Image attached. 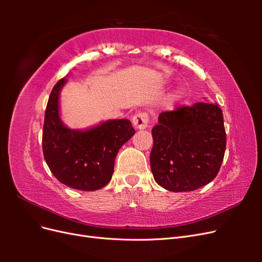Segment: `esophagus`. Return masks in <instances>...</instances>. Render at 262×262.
Instances as JSON below:
<instances>
[{
    "label": "esophagus",
    "instance_id": "esophagus-1",
    "mask_svg": "<svg viewBox=\"0 0 262 262\" xmlns=\"http://www.w3.org/2000/svg\"><path fill=\"white\" fill-rule=\"evenodd\" d=\"M148 120H149L148 115L146 113H139L132 118L133 125L136 126L137 129H140V130H143V129L147 128Z\"/></svg>",
    "mask_w": 262,
    "mask_h": 262
}]
</instances>
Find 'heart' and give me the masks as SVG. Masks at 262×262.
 <instances>
[{"mask_svg":"<svg viewBox=\"0 0 262 262\" xmlns=\"http://www.w3.org/2000/svg\"><path fill=\"white\" fill-rule=\"evenodd\" d=\"M181 95H182V92H181V91L175 92V93H173V95H172V99H173V100L179 99V98L181 97Z\"/></svg>","mask_w":262,"mask_h":262,"instance_id":"obj_1","label":"heart"}]
</instances>
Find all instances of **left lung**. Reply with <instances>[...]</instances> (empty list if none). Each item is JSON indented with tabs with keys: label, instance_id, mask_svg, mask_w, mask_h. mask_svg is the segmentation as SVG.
<instances>
[{
	"label": "left lung",
	"instance_id": "1",
	"mask_svg": "<svg viewBox=\"0 0 262 262\" xmlns=\"http://www.w3.org/2000/svg\"><path fill=\"white\" fill-rule=\"evenodd\" d=\"M152 136L150 169L163 188L193 191L216 177L226 147L223 114L216 104L196 102L164 112Z\"/></svg>",
	"mask_w": 262,
	"mask_h": 262
}]
</instances>
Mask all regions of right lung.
Wrapping results in <instances>:
<instances>
[{
	"mask_svg": "<svg viewBox=\"0 0 262 262\" xmlns=\"http://www.w3.org/2000/svg\"><path fill=\"white\" fill-rule=\"evenodd\" d=\"M66 78L54 85L45 113L42 150L53 176L70 188L94 191L112 180L116 155L136 133L128 119L107 120L94 128L71 130L59 115V94Z\"/></svg>",
	"mask_w": 262,
	"mask_h": 262,
	"instance_id": "1",
	"label": "right lung"
}]
</instances>
